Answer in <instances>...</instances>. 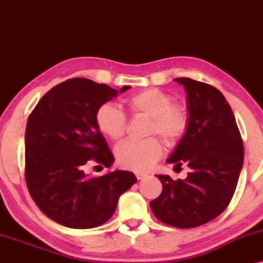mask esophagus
I'll list each match as a JSON object with an SVG mask.
<instances>
[{
	"label": "esophagus",
	"mask_w": 263,
	"mask_h": 263,
	"mask_svg": "<svg viewBox=\"0 0 263 263\" xmlns=\"http://www.w3.org/2000/svg\"><path fill=\"white\" fill-rule=\"evenodd\" d=\"M135 176H137L138 180H143V179L146 178V174L139 173V171H138V173H135Z\"/></svg>",
	"instance_id": "obj_1"
}]
</instances>
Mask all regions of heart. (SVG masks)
Here are the masks:
<instances>
[{
	"instance_id": "obj_1",
	"label": "heart",
	"mask_w": 263,
	"mask_h": 263,
	"mask_svg": "<svg viewBox=\"0 0 263 263\" xmlns=\"http://www.w3.org/2000/svg\"><path fill=\"white\" fill-rule=\"evenodd\" d=\"M126 105L133 116L150 118L147 135L158 134L166 145L178 143L189 128V117L181 107L174 105L173 97L161 90L150 88L126 98ZM96 124L103 135L119 141L126 132V116L118 105L104 103L97 109ZM158 139L149 138L143 141L126 140L116 150L119 166L133 171H146L161 155Z\"/></svg>"
}]
</instances>
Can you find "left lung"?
Masks as SVG:
<instances>
[{
  "label": "left lung",
  "instance_id": "1",
  "mask_svg": "<svg viewBox=\"0 0 263 263\" xmlns=\"http://www.w3.org/2000/svg\"><path fill=\"white\" fill-rule=\"evenodd\" d=\"M187 96L189 128L167 163L190 167L187 178L156 175L163 184L150 202L153 214L179 229L201 226L229 206L243 164V144L232 109L210 84L175 78Z\"/></svg>",
  "mask_w": 263,
  "mask_h": 263
}]
</instances>
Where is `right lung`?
Instances as JSON below:
<instances>
[{
  "label": "right lung",
  "instance_id": "add662e5",
  "mask_svg": "<svg viewBox=\"0 0 263 263\" xmlns=\"http://www.w3.org/2000/svg\"><path fill=\"white\" fill-rule=\"evenodd\" d=\"M119 92L87 78L57 84L41 98L26 126L25 178L46 216L70 229H93L113 216L119 196L137 181L130 171L89 176L93 160L109 167L114 156L96 124V111Z\"/></svg>",
  "mask_w": 263,
  "mask_h": 263
}]
</instances>
